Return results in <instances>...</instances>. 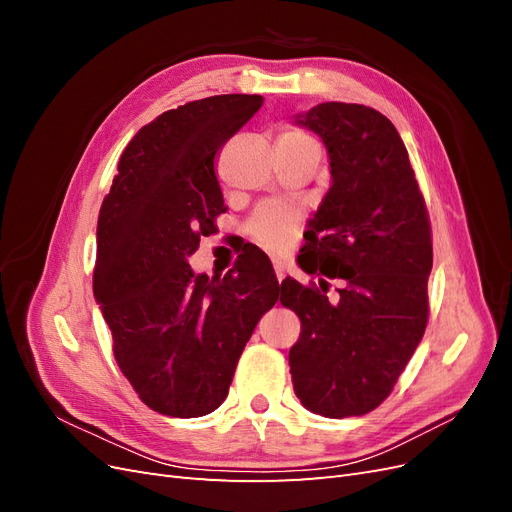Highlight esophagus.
I'll return each mask as SVG.
<instances>
[{"label": "esophagus", "mask_w": 512, "mask_h": 512, "mask_svg": "<svg viewBox=\"0 0 512 512\" xmlns=\"http://www.w3.org/2000/svg\"><path fill=\"white\" fill-rule=\"evenodd\" d=\"M273 269H275V277H277V282H282V280H284V267L280 265V262H275Z\"/></svg>", "instance_id": "obj_1"}]
</instances>
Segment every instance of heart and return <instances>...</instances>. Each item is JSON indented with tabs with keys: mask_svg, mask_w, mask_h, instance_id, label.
Masks as SVG:
<instances>
[{
	"mask_svg": "<svg viewBox=\"0 0 512 512\" xmlns=\"http://www.w3.org/2000/svg\"><path fill=\"white\" fill-rule=\"evenodd\" d=\"M277 143H290V145H316L312 138H309L305 132L301 130H284L280 141ZM299 226V218L297 213L290 211V209H267V211H260L250 230L252 235L258 243L262 245H269V247H282L286 245L292 237L294 232H297Z\"/></svg>",
	"mask_w": 512,
	"mask_h": 512,
	"instance_id": "b5f03b06",
	"label": "heart"
}]
</instances>
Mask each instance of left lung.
<instances>
[{
    "instance_id": "1",
    "label": "left lung",
    "mask_w": 512,
    "mask_h": 512,
    "mask_svg": "<svg viewBox=\"0 0 512 512\" xmlns=\"http://www.w3.org/2000/svg\"><path fill=\"white\" fill-rule=\"evenodd\" d=\"M292 123L320 136L331 166L301 265L320 288L282 282L280 301L301 320L288 354L294 393L316 414L359 416L389 397L425 333L433 265L425 200L404 141L374 108L322 102ZM329 279L340 282L337 302Z\"/></svg>"
}]
</instances>
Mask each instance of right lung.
I'll use <instances>...</instances> for the list:
<instances>
[{
  "mask_svg": "<svg viewBox=\"0 0 512 512\" xmlns=\"http://www.w3.org/2000/svg\"><path fill=\"white\" fill-rule=\"evenodd\" d=\"M262 100L211 96L158 115L121 153L100 207L94 297L123 376L160 414L218 408L260 316L280 299L267 256L222 280L188 262L228 209L215 158Z\"/></svg>",
  "mask_w": 512,
  "mask_h": 512,
  "instance_id": "1",
  "label": "right lung"
}]
</instances>
